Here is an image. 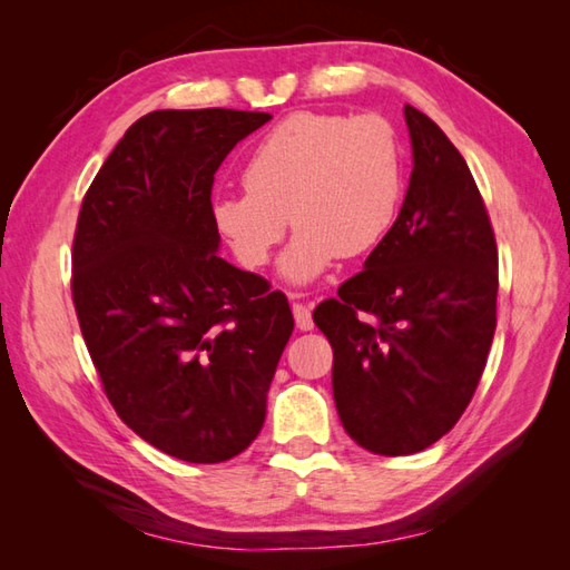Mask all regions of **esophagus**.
<instances>
[{
  "instance_id": "34e87169",
  "label": "esophagus",
  "mask_w": 570,
  "mask_h": 570,
  "mask_svg": "<svg viewBox=\"0 0 570 570\" xmlns=\"http://www.w3.org/2000/svg\"><path fill=\"white\" fill-rule=\"evenodd\" d=\"M294 311V318H296V325L301 331H311L313 328V318H311V308L306 304H301V301H296V304L292 306Z\"/></svg>"
}]
</instances>
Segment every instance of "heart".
<instances>
[{
    "label": "heart",
    "mask_w": 570,
    "mask_h": 570,
    "mask_svg": "<svg viewBox=\"0 0 570 570\" xmlns=\"http://www.w3.org/2000/svg\"><path fill=\"white\" fill-rule=\"evenodd\" d=\"M242 186L215 196L217 233L254 269L269 262L292 215L298 229L282 269L308 282L390 229L402 193L394 131L377 115L294 112L254 144Z\"/></svg>",
    "instance_id": "1"
}]
</instances>
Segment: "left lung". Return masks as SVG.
Here are the masks:
<instances>
[{
  "label": "left lung",
  "mask_w": 570,
  "mask_h": 570,
  "mask_svg": "<svg viewBox=\"0 0 570 570\" xmlns=\"http://www.w3.org/2000/svg\"><path fill=\"white\" fill-rule=\"evenodd\" d=\"M414 171L390 233L313 311L333 347V396L353 441L409 455L451 431L498 325V242L475 178L431 117L406 105Z\"/></svg>",
  "instance_id": "left-lung-1"
}]
</instances>
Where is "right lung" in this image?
<instances>
[{
    "instance_id": "1",
    "label": "right lung",
    "mask_w": 570,
    "mask_h": 570,
    "mask_svg": "<svg viewBox=\"0 0 570 570\" xmlns=\"http://www.w3.org/2000/svg\"><path fill=\"white\" fill-rule=\"evenodd\" d=\"M269 119L144 115L80 205L70 292L102 390L131 431L186 463H223L257 439L294 331L282 292L215 254V171Z\"/></svg>"
}]
</instances>
